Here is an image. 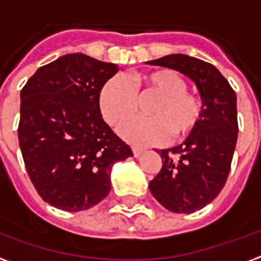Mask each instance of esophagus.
<instances>
[{"label":"esophagus","instance_id":"obj_1","mask_svg":"<svg viewBox=\"0 0 261 261\" xmlns=\"http://www.w3.org/2000/svg\"><path fill=\"white\" fill-rule=\"evenodd\" d=\"M131 149H133V153H134V156H136V158H137V156H140V155L144 152V149H142V148H140V147H133Z\"/></svg>","mask_w":261,"mask_h":261}]
</instances>
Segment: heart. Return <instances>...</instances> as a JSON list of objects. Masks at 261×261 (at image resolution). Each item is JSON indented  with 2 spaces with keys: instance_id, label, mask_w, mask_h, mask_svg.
Wrapping results in <instances>:
<instances>
[{
  "instance_id": "obj_1",
  "label": "heart",
  "mask_w": 261,
  "mask_h": 261,
  "mask_svg": "<svg viewBox=\"0 0 261 261\" xmlns=\"http://www.w3.org/2000/svg\"><path fill=\"white\" fill-rule=\"evenodd\" d=\"M133 86L123 76H113L99 93V108L110 125L122 124L135 113L136 91L158 93L147 108L149 118H139L120 127L121 137L136 145H156L168 140H181L196 130L202 116L201 99L186 91V81L172 69H155L133 78Z\"/></svg>"
}]
</instances>
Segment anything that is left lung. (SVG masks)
Masks as SVG:
<instances>
[{"label": "left lung", "instance_id": "1", "mask_svg": "<svg viewBox=\"0 0 261 261\" xmlns=\"http://www.w3.org/2000/svg\"><path fill=\"white\" fill-rule=\"evenodd\" d=\"M179 71L196 84L202 102L197 128L177 147L162 149V169L149 190L166 210L192 214L213 201L224 189L238 140L236 93L213 64L186 54L148 61Z\"/></svg>", "mask_w": 261, "mask_h": 261}]
</instances>
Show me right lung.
<instances>
[{
  "instance_id": "add662e5",
  "label": "right lung",
  "mask_w": 261,
  "mask_h": 261,
  "mask_svg": "<svg viewBox=\"0 0 261 261\" xmlns=\"http://www.w3.org/2000/svg\"><path fill=\"white\" fill-rule=\"evenodd\" d=\"M119 71L81 53L43 65L20 91L19 147L28 175L50 205L76 213L110 192L116 162L131 148L102 119L99 93Z\"/></svg>"
}]
</instances>
